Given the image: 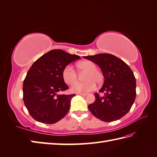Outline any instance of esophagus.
I'll return each instance as SVG.
<instances>
[{
  "mask_svg": "<svg viewBox=\"0 0 157 157\" xmlns=\"http://www.w3.org/2000/svg\"><path fill=\"white\" fill-rule=\"evenodd\" d=\"M78 95H81V96H87V94H82V93H80V94H78Z\"/></svg>",
  "mask_w": 157,
  "mask_h": 157,
  "instance_id": "34e87169",
  "label": "esophagus"
}]
</instances>
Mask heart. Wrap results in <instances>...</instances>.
Segmentation results:
<instances>
[{
	"instance_id": "1",
	"label": "heart",
	"mask_w": 157,
	"mask_h": 157,
	"mask_svg": "<svg viewBox=\"0 0 157 157\" xmlns=\"http://www.w3.org/2000/svg\"><path fill=\"white\" fill-rule=\"evenodd\" d=\"M77 69L79 71H86L84 76L85 82L75 83L78 80V75L72 67L68 65L65 67L62 71V78L66 84L71 86V91L74 93H87L95 88L96 84H101L104 81V75L96 69V65L94 62L85 60L76 64Z\"/></svg>"
}]
</instances>
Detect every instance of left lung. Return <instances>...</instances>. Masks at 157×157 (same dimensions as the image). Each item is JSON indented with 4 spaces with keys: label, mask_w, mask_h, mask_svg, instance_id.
Returning <instances> with one entry per match:
<instances>
[{
    "label": "left lung",
    "mask_w": 157,
    "mask_h": 157,
    "mask_svg": "<svg viewBox=\"0 0 157 157\" xmlns=\"http://www.w3.org/2000/svg\"><path fill=\"white\" fill-rule=\"evenodd\" d=\"M84 58L97 64L105 78L99 90L104 96L95 93L94 102L88 105L90 111L105 122L121 119L129 111L136 96L134 73L124 61L111 54L103 53Z\"/></svg>",
    "instance_id": "left-lung-1"
}]
</instances>
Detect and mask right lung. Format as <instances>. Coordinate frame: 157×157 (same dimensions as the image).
Returning <instances> with one entry per match:
<instances>
[{"label":"right lung","mask_w":157,"mask_h":157,"mask_svg":"<svg viewBox=\"0 0 157 157\" xmlns=\"http://www.w3.org/2000/svg\"><path fill=\"white\" fill-rule=\"evenodd\" d=\"M61 49L52 50L33 63L23 84V98L33 118L46 124L63 119L70 109L75 94H59L67 90L62 78V71L70 63L79 59Z\"/></svg>","instance_id":"1"}]
</instances>
